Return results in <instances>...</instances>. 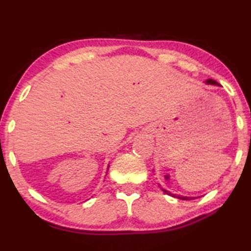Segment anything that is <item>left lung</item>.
Segmentation results:
<instances>
[{
  "label": "left lung",
  "instance_id": "obj_1",
  "mask_svg": "<svg viewBox=\"0 0 251 251\" xmlns=\"http://www.w3.org/2000/svg\"><path fill=\"white\" fill-rule=\"evenodd\" d=\"M207 84H213V85H220V84H218L217 82H215V80H213V79H208L207 80ZM161 190L166 193V195L172 196V197H174V198H177V199H181V200H192V199H195V198H192V197H183V196H179V195H174V193H171V192L167 191V190H165V189H161Z\"/></svg>",
  "mask_w": 251,
  "mask_h": 251
}]
</instances>
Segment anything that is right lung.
Listing matches in <instances>:
<instances>
[{
	"instance_id": "obj_1",
	"label": "right lung",
	"mask_w": 251,
	"mask_h": 251,
	"mask_svg": "<svg viewBox=\"0 0 251 251\" xmlns=\"http://www.w3.org/2000/svg\"><path fill=\"white\" fill-rule=\"evenodd\" d=\"M108 168H109V167H108Z\"/></svg>"
}]
</instances>
